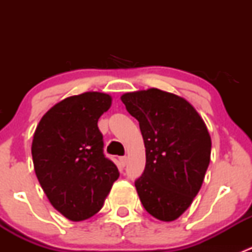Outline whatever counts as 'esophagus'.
<instances>
[{"mask_svg":"<svg viewBox=\"0 0 252 252\" xmlns=\"http://www.w3.org/2000/svg\"><path fill=\"white\" fill-rule=\"evenodd\" d=\"M119 162H121L122 166L124 167L126 164V162H128V158H126V156H122V157H119Z\"/></svg>","mask_w":252,"mask_h":252,"instance_id":"obj_1","label":"esophagus"}]
</instances>
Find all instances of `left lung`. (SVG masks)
Instances as JSON below:
<instances>
[{
    "label": "left lung",
    "mask_w": 252,
    "mask_h": 252,
    "mask_svg": "<svg viewBox=\"0 0 252 252\" xmlns=\"http://www.w3.org/2000/svg\"><path fill=\"white\" fill-rule=\"evenodd\" d=\"M138 119L146 164L135 188L145 210L164 222L177 220L199 192L210 164L211 136L185 98L158 89L122 95Z\"/></svg>",
    "instance_id": "1"
}]
</instances>
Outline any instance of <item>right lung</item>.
Instances as JSON below:
<instances>
[{"label":"right lung","mask_w":252,"mask_h":252,"mask_svg":"<svg viewBox=\"0 0 252 252\" xmlns=\"http://www.w3.org/2000/svg\"><path fill=\"white\" fill-rule=\"evenodd\" d=\"M111 103L110 95L96 91L70 96L50 108L35 130V173L51 205L73 222L96 215L119 177L103 155L97 126Z\"/></svg>","instance_id":"add662e5"}]
</instances>
